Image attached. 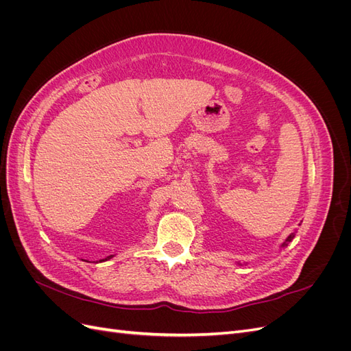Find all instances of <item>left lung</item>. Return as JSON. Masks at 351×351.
<instances>
[{
	"label": "left lung",
	"mask_w": 351,
	"mask_h": 351,
	"mask_svg": "<svg viewBox=\"0 0 351 351\" xmlns=\"http://www.w3.org/2000/svg\"><path fill=\"white\" fill-rule=\"evenodd\" d=\"M294 236H295V232H291V234L289 236V239H287V240L284 241V244H282V246H287V244H289V243H290V241H291V240L294 239Z\"/></svg>",
	"instance_id": "obj_1"
}]
</instances>
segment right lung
<instances>
[{
  "label": "right lung",
  "mask_w": 351,
  "mask_h": 351,
  "mask_svg": "<svg viewBox=\"0 0 351 351\" xmlns=\"http://www.w3.org/2000/svg\"><path fill=\"white\" fill-rule=\"evenodd\" d=\"M110 258H111V256H108V258H105V259H102V261H107V259H110Z\"/></svg>",
  "instance_id": "1"
}]
</instances>
